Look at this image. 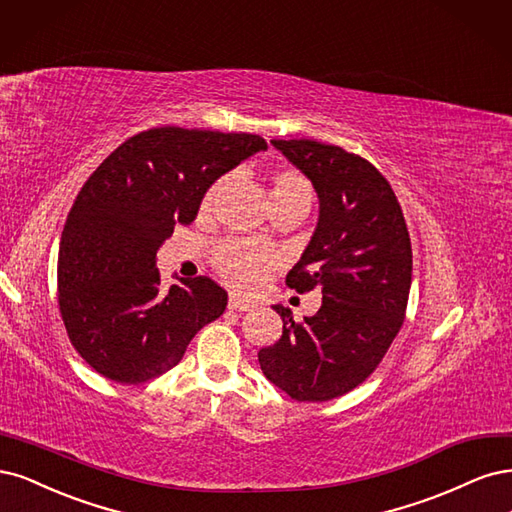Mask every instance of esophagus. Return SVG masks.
<instances>
[{"label": "esophagus", "mask_w": 512, "mask_h": 512, "mask_svg": "<svg viewBox=\"0 0 512 512\" xmlns=\"http://www.w3.org/2000/svg\"><path fill=\"white\" fill-rule=\"evenodd\" d=\"M227 306H229V310H236V312H249V310H253V308H255V304H253V302L240 300V298H236V295H232V298H229Z\"/></svg>", "instance_id": "esophagus-1"}]
</instances>
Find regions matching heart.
<instances>
[{"label": "heart", "mask_w": 512, "mask_h": 512, "mask_svg": "<svg viewBox=\"0 0 512 512\" xmlns=\"http://www.w3.org/2000/svg\"><path fill=\"white\" fill-rule=\"evenodd\" d=\"M225 187V178H219L202 200V210L210 212L217 204ZM270 204L276 206H304L312 204V187L298 170L283 168L276 170L270 187ZM212 263L225 283L238 293L259 291L274 268V255L257 242L249 240H227L219 244L212 253Z\"/></svg>", "instance_id": "1"}]
</instances>
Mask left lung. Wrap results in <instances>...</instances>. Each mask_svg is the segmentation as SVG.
Wrapping results in <instances>:
<instances>
[{"label":"left lung","instance_id":"obj_1","mask_svg":"<svg viewBox=\"0 0 512 512\" xmlns=\"http://www.w3.org/2000/svg\"><path fill=\"white\" fill-rule=\"evenodd\" d=\"M317 191L319 221L287 274L298 293H323L317 315L293 321L274 304L283 336L259 351V366L293 400L349 393L381 364L404 323L412 251L391 185L370 161L315 140H272Z\"/></svg>","mask_w":512,"mask_h":512}]
</instances>
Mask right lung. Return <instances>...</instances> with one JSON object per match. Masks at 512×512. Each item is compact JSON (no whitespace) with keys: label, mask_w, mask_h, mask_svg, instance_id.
<instances>
[{"label":"right lung","mask_w":512,"mask_h":512,"mask_svg":"<svg viewBox=\"0 0 512 512\" xmlns=\"http://www.w3.org/2000/svg\"><path fill=\"white\" fill-rule=\"evenodd\" d=\"M266 148L253 134L157 127L89 176L63 227L57 280L65 329L95 372L151 381L223 315L227 293L208 276H176L163 291L157 253L176 225L195 221L214 180Z\"/></svg>","instance_id":"right-lung-1"}]
</instances>
